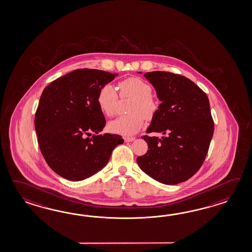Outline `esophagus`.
Returning <instances> with one entry per match:
<instances>
[{
	"label": "esophagus",
	"mask_w": 252,
	"mask_h": 252,
	"mask_svg": "<svg viewBox=\"0 0 252 252\" xmlns=\"http://www.w3.org/2000/svg\"><path fill=\"white\" fill-rule=\"evenodd\" d=\"M124 140L125 142H132L135 140V137H130V136H125L124 137Z\"/></svg>",
	"instance_id": "obj_1"
}]
</instances>
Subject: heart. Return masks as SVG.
<instances>
[{
  "label": "heart",
  "instance_id": "heart-1",
  "mask_svg": "<svg viewBox=\"0 0 252 252\" xmlns=\"http://www.w3.org/2000/svg\"><path fill=\"white\" fill-rule=\"evenodd\" d=\"M121 96L133 97L128 115L112 120L108 129L112 133L122 135L136 134L142 128L146 118L152 119L158 110V103L151 95L152 87L146 81L138 77H129L118 85ZM118 95L115 87L106 84L100 88L97 94V104L100 110L107 117H112L117 111Z\"/></svg>",
  "mask_w": 252,
  "mask_h": 252
}]
</instances>
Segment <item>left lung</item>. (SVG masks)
I'll use <instances>...</instances> for the list:
<instances>
[{"label":"left lung","instance_id":"1","mask_svg":"<svg viewBox=\"0 0 252 252\" xmlns=\"http://www.w3.org/2000/svg\"><path fill=\"white\" fill-rule=\"evenodd\" d=\"M162 102L147 133L148 152L136 158L138 166L160 183L176 185L194 176L206 158L214 133L207 94L180 74L154 71L144 74Z\"/></svg>","mask_w":252,"mask_h":252}]
</instances>
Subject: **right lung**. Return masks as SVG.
<instances>
[{"label": "right lung", "instance_id": "right-lung-1", "mask_svg": "<svg viewBox=\"0 0 252 252\" xmlns=\"http://www.w3.org/2000/svg\"><path fill=\"white\" fill-rule=\"evenodd\" d=\"M97 69H76L43 89L34 117L37 140L48 166L72 181H80L107 164L119 135H97L105 126L97 104L99 90L117 76ZM94 131L96 135H89Z\"/></svg>", "mask_w": 252, "mask_h": 252}]
</instances>
